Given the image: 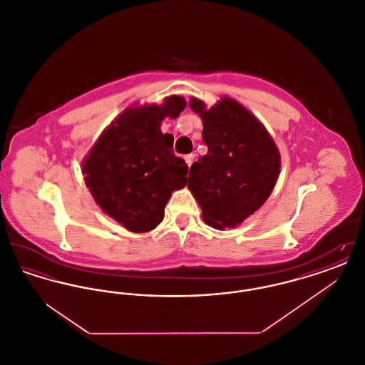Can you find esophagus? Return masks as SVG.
<instances>
[{
	"instance_id": "1",
	"label": "esophagus",
	"mask_w": 365,
	"mask_h": 365,
	"mask_svg": "<svg viewBox=\"0 0 365 365\" xmlns=\"http://www.w3.org/2000/svg\"><path fill=\"white\" fill-rule=\"evenodd\" d=\"M192 160H194V155L191 153V155H186L185 156V161H186V164L190 167L191 164H192Z\"/></svg>"
}]
</instances>
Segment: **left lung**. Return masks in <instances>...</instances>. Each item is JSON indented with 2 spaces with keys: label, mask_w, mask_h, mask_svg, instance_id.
<instances>
[{
  "label": "left lung",
  "mask_w": 365,
  "mask_h": 365,
  "mask_svg": "<svg viewBox=\"0 0 365 365\" xmlns=\"http://www.w3.org/2000/svg\"><path fill=\"white\" fill-rule=\"evenodd\" d=\"M189 106L202 119L208 153L192 163L187 187L207 225L217 230L240 226L274 190L279 149L259 119L230 97L209 109L192 97Z\"/></svg>",
  "instance_id": "left-lung-1"
}]
</instances>
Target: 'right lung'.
Returning <instances> with one entry per match:
<instances>
[{
  "label": "right lung",
  "mask_w": 365,
  "mask_h": 365,
  "mask_svg": "<svg viewBox=\"0 0 365 365\" xmlns=\"http://www.w3.org/2000/svg\"><path fill=\"white\" fill-rule=\"evenodd\" d=\"M185 106L183 97L171 96L164 104L127 108L83 160L82 173L94 201L128 231L155 230L173 191L187 183V164L175 156L174 138L160 128L165 118L176 119Z\"/></svg>",
  "instance_id": "add662e5"
}]
</instances>
